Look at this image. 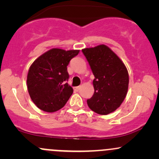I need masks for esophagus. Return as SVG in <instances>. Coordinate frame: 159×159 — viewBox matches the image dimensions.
Wrapping results in <instances>:
<instances>
[{
  "label": "esophagus",
  "instance_id": "obj_1",
  "mask_svg": "<svg viewBox=\"0 0 159 159\" xmlns=\"http://www.w3.org/2000/svg\"><path fill=\"white\" fill-rule=\"evenodd\" d=\"M80 90V87H74V90L75 91H76V92H78V90Z\"/></svg>",
  "mask_w": 159,
  "mask_h": 159
}]
</instances>
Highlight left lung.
Masks as SVG:
<instances>
[{"label":"left lung","mask_w":159,"mask_h":159,"mask_svg":"<svg viewBox=\"0 0 159 159\" xmlns=\"http://www.w3.org/2000/svg\"><path fill=\"white\" fill-rule=\"evenodd\" d=\"M93 73L94 93L88 106L98 114H110L120 107L127 94L129 74L121 60L108 47L100 45L82 50Z\"/></svg>","instance_id":"1"}]
</instances>
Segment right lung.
I'll return each mask as SVG.
<instances>
[{"label":"right lung","mask_w":159,"mask_h":159,"mask_svg":"<svg viewBox=\"0 0 159 159\" xmlns=\"http://www.w3.org/2000/svg\"><path fill=\"white\" fill-rule=\"evenodd\" d=\"M78 50L53 48L38 57L27 74V90L34 103L41 110L54 112L62 108L73 93L67 83V66Z\"/></svg>","instance_id":"1"}]
</instances>
